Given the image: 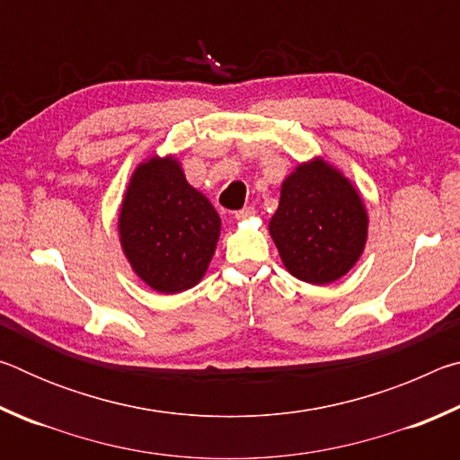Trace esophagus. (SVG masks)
I'll list each match as a JSON object with an SVG mask.
<instances>
[{
    "mask_svg": "<svg viewBox=\"0 0 460 460\" xmlns=\"http://www.w3.org/2000/svg\"><path fill=\"white\" fill-rule=\"evenodd\" d=\"M253 215H255V208L253 207H245V208H241V211L235 213V219L237 221H243V219H249V217H253Z\"/></svg>",
    "mask_w": 460,
    "mask_h": 460,
    "instance_id": "34e87169",
    "label": "esophagus"
}]
</instances>
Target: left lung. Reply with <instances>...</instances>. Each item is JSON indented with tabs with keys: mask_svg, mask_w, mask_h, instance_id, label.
Returning a JSON list of instances; mask_svg holds the SVG:
<instances>
[{
	"mask_svg": "<svg viewBox=\"0 0 460 460\" xmlns=\"http://www.w3.org/2000/svg\"><path fill=\"white\" fill-rule=\"evenodd\" d=\"M367 231L359 190L323 155L300 162L284 178L270 235L294 278L314 286L337 282L359 261Z\"/></svg>",
	"mask_w": 460,
	"mask_h": 460,
	"instance_id": "1",
	"label": "left lung"
}]
</instances>
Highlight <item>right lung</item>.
Returning <instances> with one entry per match:
<instances>
[{
  "label": "right lung",
  "mask_w": 460,
  "mask_h": 460,
  "mask_svg": "<svg viewBox=\"0 0 460 460\" xmlns=\"http://www.w3.org/2000/svg\"><path fill=\"white\" fill-rule=\"evenodd\" d=\"M118 231L134 274L155 292L181 294L207 274L221 217L186 181L174 154H154L131 172Z\"/></svg>",
  "instance_id": "1"
}]
</instances>
